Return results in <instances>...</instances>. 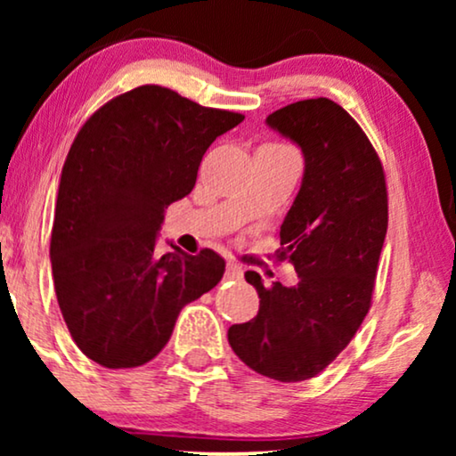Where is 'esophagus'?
<instances>
[{
	"instance_id": "obj_1",
	"label": "esophagus",
	"mask_w": 456,
	"mask_h": 456,
	"mask_svg": "<svg viewBox=\"0 0 456 456\" xmlns=\"http://www.w3.org/2000/svg\"><path fill=\"white\" fill-rule=\"evenodd\" d=\"M226 278L228 280H240L242 278V267L236 264H228L226 267Z\"/></svg>"
}]
</instances>
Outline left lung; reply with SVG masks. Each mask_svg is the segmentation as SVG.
Listing matches in <instances>:
<instances>
[{"instance_id":"1","label":"left lung","mask_w":456,"mask_h":456,"mask_svg":"<svg viewBox=\"0 0 456 456\" xmlns=\"http://www.w3.org/2000/svg\"><path fill=\"white\" fill-rule=\"evenodd\" d=\"M267 124L305 155L301 191L280 228L278 261H290L297 286L257 289L259 311L234 323L228 342L242 363L278 382L315 378L345 351L371 307L388 228L384 166L363 128L332 99L286 105Z\"/></svg>"}]
</instances>
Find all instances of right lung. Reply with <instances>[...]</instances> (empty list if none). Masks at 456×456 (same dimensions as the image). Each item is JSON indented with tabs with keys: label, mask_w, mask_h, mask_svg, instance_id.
Instances as JSON below:
<instances>
[{
	"label": "right lung",
	"mask_w": 456,
	"mask_h": 456,
	"mask_svg": "<svg viewBox=\"0 0 456 456\" xmlns=\"http://www.w3.org/2000/svg\"><path fill=\"white\" fill-rule=\"evenodd\" d=\"M245 116L142 85L102 105L61 167L52 272L72 340L110 370L159 354L186 303L220 282L211 248L155 251L167 205L189 195L211 142Z\"/></svg>",
	"instance_id": "1"
}]
</instances>
